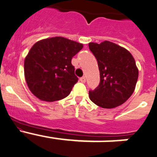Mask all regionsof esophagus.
Wrapping results in <instances>:
<instances>
[{"label":"esophagus","instance_id":"obj_1","mask_svg":"<svg viewBox=\"0 0 157 157\" xmlns=\"http://www.w3.org/2000/svg\"><path fill=\"white\" fill-rule=\"evenodd\" d=\"M80 82H82V83H85V81H86V77H80Z\"/></svg>","mask_w":157,"mask_h":157}]
</instances>
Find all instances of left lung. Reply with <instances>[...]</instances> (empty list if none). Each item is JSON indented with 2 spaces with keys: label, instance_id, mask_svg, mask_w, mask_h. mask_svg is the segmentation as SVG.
<instances>
[{
  "label": "left lung",
  "instance_id": "1",
  "mask_svg": "<svg viewBox=\"0 0 157 157\" xmlns=\"http://www.w3.org/2000/svg\"><path fill=\"white\" fill-rule=\"evenodd\" d=\"M90 50L99 66L100 82L89 91V98L103 108H114L129 99L135 89L138 69L132 54L109 41L100 44L90 43Z\"/></svg>",
  "mask_w": 157,
  "mask_h": 157
}]
</instances>
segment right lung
<instances>
[{
    "mask_svg": "<svg viewBox=\"0 0 157 157\" xmlns=\"http://www.w3.org/2000/svg\"><path fill=\"white\" fill-rule=\"evenodd\" d=\"M82 48L81 43L63 37L37 42L24 61V76L30 91L47 102L68 96L78 80L71 61Z\"/></svg>",
    "mask_w": 157,
    "mask_h": 157,
    "instance_id": "add662e5",
    "label": "right lung"
}]
</instances>
